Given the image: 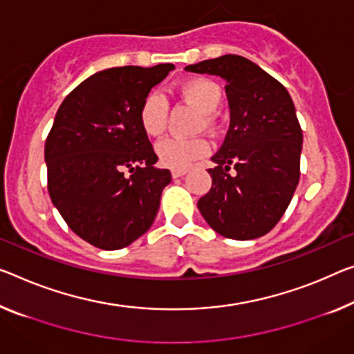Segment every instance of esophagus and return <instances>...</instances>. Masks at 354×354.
<instances>
[{
  "instance_id": "1",
  "label": "esophagus",
  "mask_w": 354,
  "mask_h": 354,
  "mask_svg": "<svg viewBox=\"0 0 354 354\" xmlns=\"http://www.w3.org/2000/svg\"><path fill=\"white\" fill-rule=\"evenodd\" d=\"M171 174L174 178H178V177H183L185 174H187V169H172Z\"/></svg>"
}]
</instances>
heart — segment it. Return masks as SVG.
<instances>
[{"instance_id": "obj_1", "label": "heart", "mask_w": 354, "mask_h": 354, "mask_svg": "<svg viewBox=\"0 0 354 354\" xmlns=\"http://www.w3.org/2000/svg\"><path fill=\"white\" fill-rule=\"evenodd\" d=\"M183 100L196 111L204 113L203 127H214V113L221 102V88L214 80L205 77H194L180 85ZM169 106L165 95L160 91H150L139 107L140 128L149 138H160L167 127ZM209 153V144L204 139H166L156 145V156L162 166L172 169H187L194 161L204 158Z\"/></svg>"}]
</instances>
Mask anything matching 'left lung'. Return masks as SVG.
I'll list each match as a JSON object with an SVG mask.
<instances>
[{"label":"left lung","instance_id":"obj_1","mask_svg":"<svg viewBox=\"0 0 354 354\" xmlns=\"http://www.w3.org/2000/svg\"><path fill=\"white\" fill-rule=\"evenodd\" d=\"M185 69L225 80L231 117L225 142L212 156L216 166L207 169L212 188L198 201L201 215L223 237L264 236L283 216L301 176L302 129L291 96L279 80L239 55Z\"/></svg>","mask_w":354,"mask_h":354}]
</instances>
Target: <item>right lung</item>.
<instances>
[{
    "label": "right lung",
    "mask_w": 354,
    "mask_h": 354,
    "mask_svg": "<svg viewBox=\"0 0 354 354\" xmlns=\"http://www.w3.org/2000/svg\"><path fill=\"white\" fill-rule=\"evenodd\" d=\"M172 69L100 71L58 107L44 149L48 194L71 230L97 248L128 247L158 214L171 172L155 166L139 107Z\"/></svg>",
    "instance_id": "add662e5"
}]
</instances>
